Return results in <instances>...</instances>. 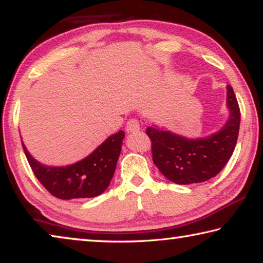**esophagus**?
I'll list each match as a JSON object with an SVG mask.
<instances>
[{
	"label": "esophagus",
	"instance_id": "obj_1",
	"mask_svg": "<svg viewBox=\"0 0 263 263\" xmlns=\"http://www.w3.org/2000/svg\"><path fill=\"white\" fill-rule=\"evenodd\" d=\"M125 128H126V132H127V133L137 132V131L140 130V124H139V122L137 121V119L132 118V119H130V121L127 122Z\"/></svg>",
	"mask_w": 263,
	"mask_h": 263
}]
</instances>
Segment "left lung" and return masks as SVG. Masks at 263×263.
Wrapping results in <instances>:
<instances>
[{
  "mask_svg": "<svg viewBox=\"0 0 263 263\" xmlns=\"http://www.w3.org/2000/svg\"><path fill=\"white\" fill-rule=\"evenodd\" d=\"M228 122L219 131L203 138H188L153 124L146 133L152 141L153 162L161 174L176 184L201 183L215 177L237 144L240 109L232 87L228 84Z\"/></svg>",
  "mask_w": 263,
  "mask_h": 263,
  "instance_id": "obj_1",
  "label": "left lung"
}]
</instances>
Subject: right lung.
Segmentation results:
<instances>
[{
    "label": "right lung",
    "instance_id": "obj_1",
    "mask_svg": "<svg viewBox=\"0 0 263 263\" xmlns=\"http://www.w3.org/2000/svg\"><path fill=\"white\" fill-rule=\"evenodd\" d=\"M124 131L110 136L80 161L67 166H47L35 160L22 141L26 159L39 182L60 199L91 198L108 188L122 151Z\"/></svg>",
    "mask_w": 263,
    "mask_h": 263
}]
</instances>
